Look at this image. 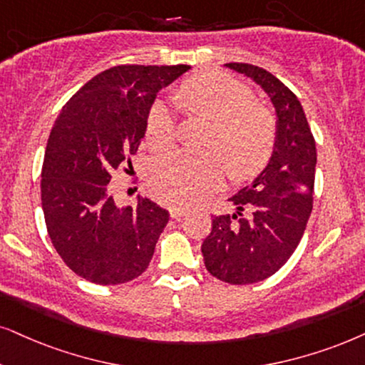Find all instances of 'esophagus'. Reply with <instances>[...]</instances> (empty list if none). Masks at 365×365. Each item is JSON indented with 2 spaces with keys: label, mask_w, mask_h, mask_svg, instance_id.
Returning <instances> with one entry per match:
<instances>
[{
  "label": "esophagus",
  "mask_w": 365,
  "mask_h": 365,
  "mask_svg": "<svg viewBox=\"0 0 365 365\" xmlns=\"http://www.w3.org/2000/svg\"><path fill=\"white\" fill-rule=\"evenodd\" d=\"M170 215H172V219H182L183 215H187V210L182 207H170Z\"/></svg>",
  "instance_id": "esophagus-1"
}]
</instances>
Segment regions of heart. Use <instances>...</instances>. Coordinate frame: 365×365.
Here are the masks:
<instances>
[{"label":"heart","mask_w":365,"mask_h":365,"mask_svg":"<svg viewBox=\"0 0 365 365\" xmlns=\"http://www.w3.org/2000/svg\"><path fill=\"white\" fill-rule=\"evenodd\" d=\"M177 101L192 116L212 124L204 155L167 151L150 161L146 178L156 195L170 205L188 207L220 185L229 168L246 178L261 172L276 145L274 119L255 106L252 92L224 73H204L183 82ZM151 146L165 148L175 138V118L167 103L153 104L146 119Z\"/></svg>","instance_id":"obj_1"}]
</instances>
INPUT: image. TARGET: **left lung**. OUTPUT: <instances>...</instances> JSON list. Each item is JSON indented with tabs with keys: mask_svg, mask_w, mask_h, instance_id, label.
<instances>
[{
	"mask_svg": "<svg viewBox=\"0 0 365 365\" xmlns=\"http://www.w3.org/2000/svg\"><path fill=\"white\" fill-rule=\"evenodd\" d=\"M256 82L274 108L276 145L266 168L229 198L232 215L214 217L202 244L207 271L229 284L273 276L302 241L312 214L317 148L297 96L251 63H224Z\"/></svg>",
	"mask_w": 365,
	"mask_h": 365,
	"instance_id": "1",
	"label": "left lung"
}]
</instances>
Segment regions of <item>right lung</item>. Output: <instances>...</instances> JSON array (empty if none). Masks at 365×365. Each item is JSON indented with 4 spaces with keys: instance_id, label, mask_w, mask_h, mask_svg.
<instances>
[{
    "instance_id": "obj_1",
    "label": "right lung",
    "mask_w": 365,
    "mask_h": 365,
    "mask_svg": "<svg viewBox=\"0 0 365 365\" xmlns=\"http://www.w3.org/2000/svg\"><path fill=\"white\" fill-rule=\"evenodd\" d=\"M190 66H118L82 86L55 119L41 168V207L63 262L91 283L145 273L170 215L150 198L118 207L110 172L135 155L156 94Z\"/></svg>"
}]
</instances>
